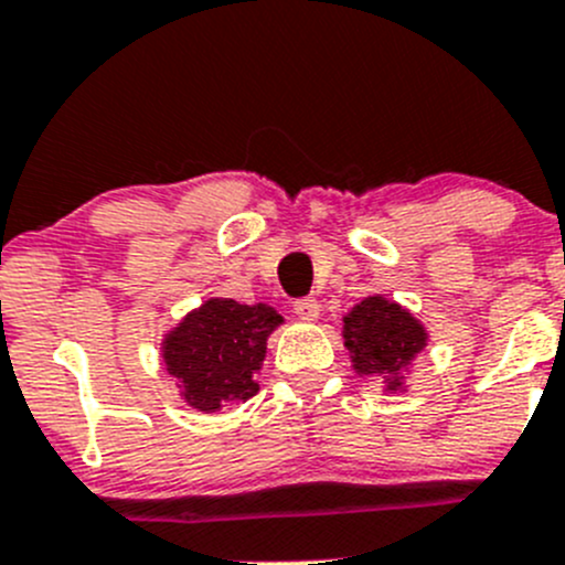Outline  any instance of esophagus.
<instances>
[{
	"label": "esophagus",
	"instance_id": "esophagus-1",
	"mask_svg": "<svg viewBox=\"0 0 565 565\" xmlns=\"http://www.w3.org/2000/svg\"><path fill=\"white\" fill-rule=\"evenodd\" d=\"M319 302H316L313 297H305V299H297L294 302V313H297V319L302 321H316L319 319Z\"/></svg>",
	"mask_w": 565,
	"mask_h": 565
}]
</instances>
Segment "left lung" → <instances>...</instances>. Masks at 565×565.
<instances>
[{
  "label": "left lung",
  "mask_w": 565,
  "mask_h": 565,
  "mask_svg": "<svg viewBox=\"0 0 565 565\" xmlns=\"http://www.w3.org/2000/svg\"><path fill=\"white\" fill-rule=\"evenodd\" d=\"M427 327L383 294L366 297L343 316V347L360 377H383L385 391H405V374L424 352Z\"/></svg>",
  "instance_id": "8db88e82"
}]
</instances>
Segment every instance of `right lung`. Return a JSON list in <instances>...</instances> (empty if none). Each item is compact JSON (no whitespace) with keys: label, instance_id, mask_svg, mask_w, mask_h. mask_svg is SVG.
<instances>
[{"label":"right lung","instance_id":"1","mask_svg":"<svg viewBox=\"0 0 565 565\" xmlns=\"http://www.w3.org/2000/svg\"><path fill=\"white\" fill-rule=\"evenodd\" d=\"M279 324L282 316L271 305H241L224 297H211L185 313L160 343L166 369L180 380V399L202 413H216L255 396L266 341Z\"/></svg>","mask_w":565,"mask_h":565}]
</instances>
